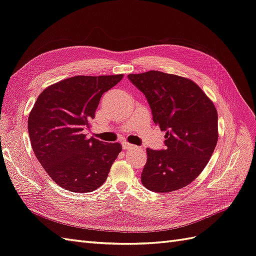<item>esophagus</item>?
<instances>
[{"label": "esophagus", "instance_id": "obj_1", "mask_svg": "<svg viewBox=\"0 0 256 256\" xmlns=\"http://www.w3.org/2000/svg\"><path fill=\"white\" fill-rule=\"evenodd\" d=\"M122 148L127 150H136L138 148L136 146V145H132L130 143H122Z\"/></svg>", "mask_w": 256, "mask_h": 256}]
</instances>
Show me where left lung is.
I'll list each match as a JSON object with an SVG mask.
<instances>
[{
    "mask_svg": "<svg viewBox=\"0 0 256 256\" xmlns=\"http://www.w3.org/2000/svg\"><path fill=\"white\" fill-rule=\"evenodd\" d=\"M146 96L153 120L166 131V150L148 148L141 181L157 192L190 184L210 160L218 139V111L195 82L160 71L129 74Z\"/></svg>",
    "mask_w": 256,
    "mask_h": 256,
    "instance_id": "8db88e82",
    "label": "left lung"
}]
</instances>
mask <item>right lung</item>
<instances>
[{
    "label": "right lung",
    "mask_w": 256,
    "mask_h": 256,
    "mask_svg": "<svg viewBox=\"0 0 256 256\" xmlns=\"http://www.w3.org/2000/svg\"><path fill=\"white\" fill-rule=\"evenodd\" d=\"M124 74L62 80L40 94L28 118L32 150L52 181L74 192H89L106 182L122 152L120 143L88 139L102 94Z\"/></svg>",
    "instance_id": "add662e5"
}]
</instances>
